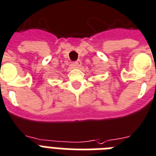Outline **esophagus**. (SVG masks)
Listing matches in <instances>:
<instances>
[{"label":"esophagus","instance_id":"obj_1","mask_svg":"<svg viewBox=\"0 0 156 156\" xmlns=\"http://www.w3.org/2000/svg\"><path fill=\"white\" fill-rule=\"evenodd\" d=\"M72 66L73 67V68H79V67H80L81 66V62L80 60H77L76 61V62H73V63H72Z\"/></svg>","mask_w":156,"mask_h":156}]
</instances>
